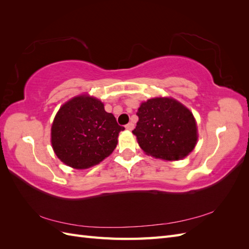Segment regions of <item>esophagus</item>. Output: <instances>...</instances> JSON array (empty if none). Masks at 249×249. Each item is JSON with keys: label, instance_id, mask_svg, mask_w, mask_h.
I'll return each mask as SVG.
<instances>
[{"label": "esophagus", "instance_id": "1", "mask_svg": "<svg viewBox=\"0 0 249 249\" xmlns=\"http://www.w3.org/2000/svg\"><path fill=\"white\" fill-rule=\"evenodd\" d=\"M125 129H126V130H129V131H132V130L134 129V124L129 123V124H127L125 125Z\"/></svg>", "mask_w": 249, "mask_h": 249}]
</instances>
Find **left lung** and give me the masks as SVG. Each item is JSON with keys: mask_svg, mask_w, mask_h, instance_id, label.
<instances>
[{"mask_svg": "<svg viewBox=\"0 0 249 249\" xmlns=\"http://www.w3.org/2000/svg\"><path fill=\"white\" fill-rule=\"evenodd\" d=\"M133 134L147 155L175 161L191 153L197 141L196 123L182 104L168 97L142 103Z\"/></svg>", "mask_w": 249, "mask_h": 249, "instance_id": "obj_1", "label": "left lung"}]
</instances>
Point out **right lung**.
<instances>
[{
    "label": "right lung",
    "instance_id": "right-lung-1",
    "mask_svg": "<svg viewBox=\"0 0 249 249\" xmlns=\"http://www.w3.org/2000/svg\"><path fill=\"white\" fill-rule=\"evenodd\" d=\"M124 130L101 101L80 95L59 109L52 125V145L63 163L85 169L112 154Z\"/></svg>",
    "mask_w": 249,
    "mask_h": 249
}]
</instances>
